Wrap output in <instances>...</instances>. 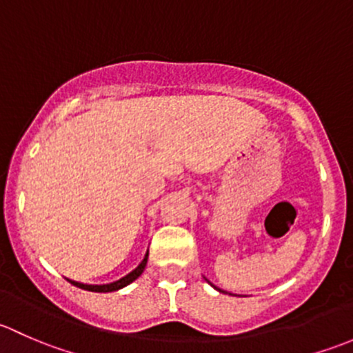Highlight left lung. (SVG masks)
I'll return each mask as SVG.
<instances>
[{
  "instance_id": "left-lung-1",
  "label": "left lung",
  "mask_w": 353,
  "mask_h": 353,
  "mask_svg": "<svg viewBox=\"0 0 353 353\" xmlns=\"http://www.w3.org/2000/svg\"><path fill=\"white\" fill-rule=\"evenodd\" d=\"M206 280V279H205ZM206 282H208V280H206ZM210 283V282H208ZM210 285H212L213 288H215V290H219V292H223V290H220V288L219 287H215V285H213V283H210ZM225 294H227V292H225Z\"/></svg>"
}]
</instances>
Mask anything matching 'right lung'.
<instances>
[{
  "label": "right lung",
  "mask_w": 353,
  "mask_h": 353,
  "mask_svg": "<svg viewBox=\"0 0 353 353\" xmlns=\"http://www.w3.org/2000/svg\"><path fill=\"white\" fill-rule=\"evenodd\" d=\"M147 261H148V251L145 252L141 263L137 266V268L133 270V272H130L128 275H124L123 279L116 280V282H110V283H101V285H94V283H81V282H74V280H70V279H66V280L70 283H73L74 287L83 288V290H88V292H101V294H102V292H116V290H119V288H124L126 285H130V283H133L134 280H137L138 276L143 273L145 266H147Z\"/></svg>",
  "instance_id": "1"
}]
</instances>
